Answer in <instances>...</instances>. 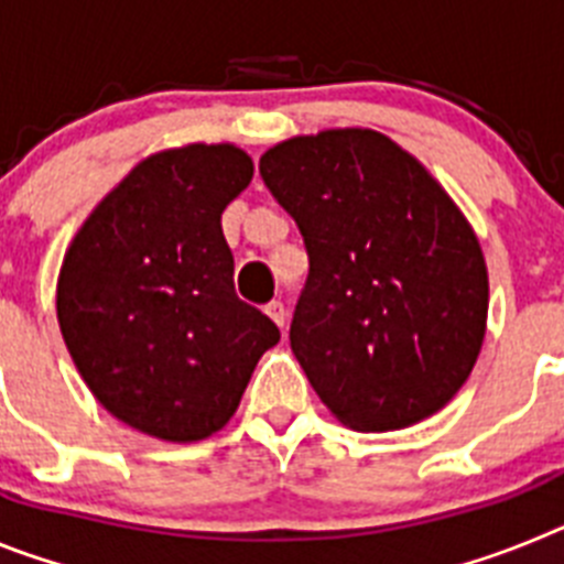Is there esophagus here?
Returning <instances> with one entry per match:
<instances>
[{
  "mask_svg": "<svg viewBox=\"0 0 564 564\" xmlns=\"http://www.w3.org/2000/svg\"><path fill=\"white\" fill-rule=\"evenodd\" d=\"M265 313L273 318V322H276L279 327H285V325H288V311H285V305H282V302H276V299H273V302H268Z\"/></svg>",
  "mask_w": 564,
  "mask_h": 564,
  "instance_id": "1",
  "label": "esophagus"
}]
</instances>
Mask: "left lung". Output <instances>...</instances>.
<instances>
[{
    "label": "left lung",
    "mask_w": 564,
    "mask_h": 564,
    "mask_svg": "<svg viewBox=\"0 0 564 564\" xmlns=\"http://www.w3.org/2000/svg\"><path fill=\"white\" fill-rule=\"evenodd\" d=\"M259 174L305 239L291 350L322 403L358 432L446 406L482 347L488 273L441 183L372 129L276 143Z\"/></svg>",
    "instance_id": "8db88e82"
}]
</instances>
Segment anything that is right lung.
I'll use <instances>...</instances> for the list:
<instances>
[{
	"mask_svg": "<svg viewBox=\"0 0 564 564\" xmlns=\"http://www.w3.org/2000/svg\"><path fill=\"white\" fill-rule=\"evenodd\" d=\"M231 143L152 154L76 234L58 273V325L78 372L118 421L174 443L237 412L279 327L234 291L220 217L251 183Z\"/></svg>",
	"mask_w": 564,
	"mask_h": 564,
	"instance_id": "obj_1",
	"label": "right lung"
}]
</instances>
